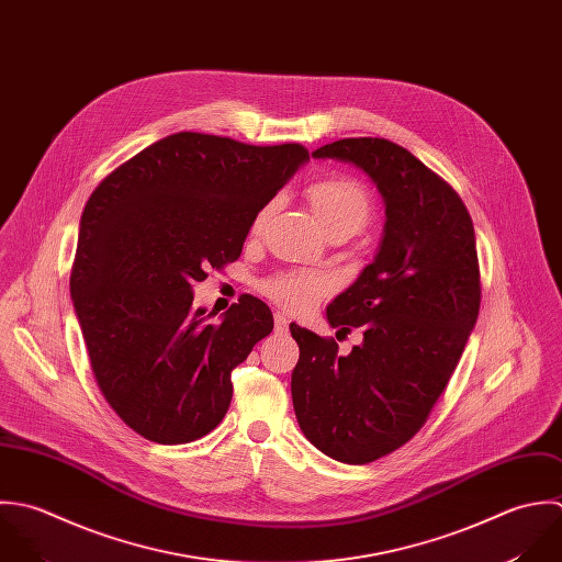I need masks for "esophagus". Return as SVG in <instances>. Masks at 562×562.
<instances>
[{
    "instance_id": "esophagus-1",
    "label": "esophagus",
    "mask_w": 562,
    "mask_h": 562,
    "mask_svg": "<svg viewBox=\"0 0 562 562\" xmlns=\"http://www.w3.org/2000/svg\"><path fill=\"white\" fill-rule=\"evenodd\" d=\"M288 327H290V321L285 318V314L277 312L274 314V329H277V334H288Z\"/></svg>"
}]
</instances>
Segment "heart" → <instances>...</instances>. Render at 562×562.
<instances>
[{"mask_svg":"<svg viewBox=\"0 0 562 562\" xmlns=\"http://www.w3.org/2000/svg\"><path fill=\"white\" fill-rule=\"evenodd\" d=\"M310 202L314 206L316 217L329 231L334 226H351L360 231L371 215V200L367 189L347 177H327L316 181L307 189ZM272 211V202L266 204L252 222V228H259L268 213ZM266 292L279 305L290 312L310 310L323 294L331 290V281L325 274L316 272H288L266 281Z\"/></svg>","mask_w":562,"mask_h":562,"instance_id":"heart-1","label":"heart"}]
</instances>
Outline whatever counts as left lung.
Returning a JSON list of instances; mask_svg holds the SVG:
<instances>
[{
    "mask_svg": "<svg viewBox=\"0 0 562 562\" xmlns=\"http://www.w3.org/2000/svg\"><path fill=\"white\" fill-rule=\"evenodd\" d=\"M312 157L353 164L385 204L373 263L327 307L331 327H362L364 342L338 356L331 338L290 325L305 438L338 462L367 464L425 425L460 362L482 301L475 231L453 188L387 139H340Z\"/></svg>",
    "mask_w": 562,
    "mask_h": 562,
    "instance_id": "8db88e82",
    "label": "left lung"
}]
</instances>
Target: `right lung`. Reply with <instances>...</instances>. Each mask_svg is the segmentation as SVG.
Wrapping results in <instances>:
<instances>
[{
    "mask_svg": "<svg viewBox=\"0 0 562 562\" xmlns=\"http://www.w3.org/2000/svg\"><path fill=\"white\" fill-rule=\"evenodd\" d=\"M305 161L301 144L177 133L93 189L69 290L95 381L139 436L183 445L224 418L231 371L272 331V312L244 294L206 325L191 288L241 255L255 215Z\"/></svg>",
    "mask_w": 562,
    "mask_h": 562,
    "instance_id": "right-lung-1",
    "label": "right lung"
}]
</instances>
